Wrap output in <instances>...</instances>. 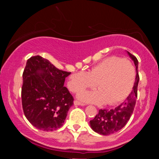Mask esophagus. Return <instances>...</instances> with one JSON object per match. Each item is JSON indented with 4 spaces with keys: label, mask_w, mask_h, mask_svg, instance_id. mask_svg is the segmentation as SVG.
Wrapping results in <instances>:
<instances>
[{
    "label": "esophagus",
    "mask_w": 159,
    "mask_h": 159,
    "mask_svg": "<svg viewBox=\"0 0 159 159\" xmlns=\"http://www.w3.org/2000/svg\"><path fill=\"white\" fill-rule=\"evenodd\" d=\"M74 105H81V106H84V105H85V104L81 103V102H78V101L75 100V102H74Z\"/></svg>",
    "instance_id": "1"
}]
</instances>
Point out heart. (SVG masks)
<instances>
[{"label": "heart", "instance_id": "b5f03b06", "mask_svg": "<svg viewBox=\"0 0 159 159\" xmlns=\"http://www.w3.org/2000/svg\"><path fill=\"white\" fill-rule=\"evenodd\" d=\"M135 70L130 61L111 56L93 67L89 72L79 71L70 76L68 85L77 93L96 86L98 91H82L78 98L83 102L115 105L123 102L133 89Z\"/></svg>", "mask_w": 159, "mask_h": 159}]
</instances>
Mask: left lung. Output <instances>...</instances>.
<instances>
[{"instance_id":"left-lung-1","label":"left lung","mask_w":159,"mask_h":159,"mask_svg":"<svg viewBox=\"0 0 159 159\" xmlns=\"http://www.w3.org/2000/svg\"><path fill=\"white\" fill-rule=\"evenodd\" d=\"M128 54L134 61L136 68L135 82L131 92L124 102L113 109H100L94 119L90 121V125L92 130L102 135H109L121 130L125 126L135 106L137 98L138 84L139 81V61L136 57L127 51Z\"/></svg>"}]
</instances>
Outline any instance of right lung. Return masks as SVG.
Here are the masks:
<instances>
[{
  "label": "right lung",
  "instance_id": "1",
  "mask_svg": "<svg viewBox=\"0 0 159 159\" xmlns=\"http://www.w3.org/2000/svg\"><path fill=\"white\" fill-rule=\"evenodd\" d=\"M70 72L57 69L39 55L30 57L23 72L24 113L39 130L51 131L63 125L74 98L64 86Z\"/></svg>",
  "mask_w": 159,
  "mask_h": 159
}]
</instances>
